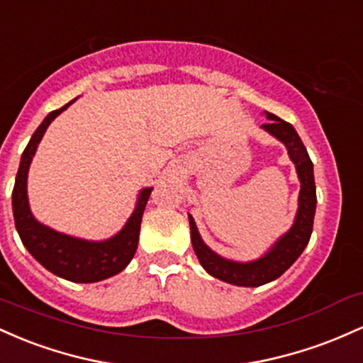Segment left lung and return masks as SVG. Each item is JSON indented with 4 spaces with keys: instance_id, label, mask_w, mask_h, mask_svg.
Masks as SVG:
<instances>
[{
    "instance_id": "8db88e82",
    "label": "left lung",
    "mask_w": 363,
    "mask_h": 363,
    "mask_svg": "<svg viewBox=\"0 0 363 363\" xmlns=\"http://www.w3.org/2000/svg\"><path fill=\"white\" fill-rule=\"evenodd\" d=\"M264 115L269 120V123L262 125V130L278 138L286 147L288 156L295 164L300 180L298 209H296L290 230L281 235L259 259L240 262V260L223 257V255L216 254L213 248L207 247L201 233H199L192 214H189L190 238H192V245L199 262L211 276L225 281V283L235 284V286L255 288L278 279L302 255L303 248L307 247L308 240H311L313 216H315L317 197L315 182H313V164L302 138L298 137L296 130L288 121L281 120V118L267 111H264Z\"/></svg>"
}]
</instances>
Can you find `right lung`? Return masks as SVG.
Returning a JSON list of instances; mask_svg holds the SVG:
<instances>
[{"label": "right lung", "mask_w": 363, "mask_h": 363, "mask_svg": "<svg viewBox=\"0 0 363 363\" xmlns=\"http://www.w3.org/2000/svg\"><path fill=\"white\" fill-rule=\"evenodd\" d=\"M72 103H75V99L65 104L63 108L51 111L28 140L20 157L18 173L15 178L13 194H11V207H13L15 226H17L20 240L40 266L46 267L52 274L73 281V283H96V281L108 279L123 271L135 255L142 214H144L149 195L152 192V186H145L138 192L135 209L130 214L125 226L116 235L106 240H85L60 233L35 219L28 206V168L51 121Z\"/></svg>", "instance_id": "right-lung-1"}]
</instances>
